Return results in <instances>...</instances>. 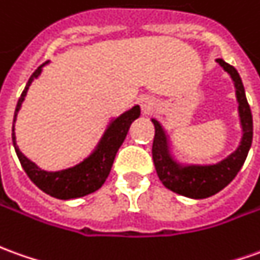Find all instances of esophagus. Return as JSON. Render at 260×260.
<instances>
[{"label": "esophagus", "instance_id": "34e87169", "mask_svg": "<svg viewBox=\"0 0 260 260\" xmlns=\"http://www.w3.org/2000/svg\"><path fill=\"white\" fill-rule=\"evenodd\" d=\"M141 108H142V112H145V114H148V112H151L153 108V101L151 100V98H142L141 100Z\"/></svg>", "mask_w": 260, "mask_h": 260}]
</instances>
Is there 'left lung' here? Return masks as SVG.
<instances>
[{
	"label": "left lung",
	"instance_id": "obj_1",
	"mask_svg": "<svg viewBox=\"0 0 260 260\" xmlns=\"http://www.w3.org/2000/svg\"><path fill=\"white\" fill-rule=\"evenodd\" d=\"M216 61L234 79L236 98L239 102V116H241L243 137L239 148L234 153H231L226 159H223L216 165H209V167L193 165V167L181 168L175 160H172L169 155L167 137L162 126L158 121L152 119L155 125L152 158L160 182L175 193L193 198V199L212 197L234 181L235 176L241 171L242 165L245 164L253 137V119H252V112L245 95V88L242 84L241 77L238 71L223 59L218 58Z\"/></svg>",
	"mask_w": 260,
	"mask_h": 260
}]
</instances>
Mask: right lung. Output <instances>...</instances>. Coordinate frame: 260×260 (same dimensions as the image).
<instances>
[{"label":"right lung","instance_id":"add662e5","mask_svg":"<svg viewBox=\"0 0 260 260\" xmlns=\"http://www.w3.org/2000/svg\"><path fill=\"white\" fill-rule=\"evenodd\" d=\"M45 63L38 67V70H35L29 81L26 82L25 89L22 91L18 102H17L15 114H14V122H15L17 114L21 108V104L25 98L28 88L31 85L34 78H37L41 74L42 67ZM139 115H141V108L137 105V107L129 109L128 112L118 116L115 121H112L111 125L108 126V129L105 131V134L96 146V149L85 160H82L77 167L68 168V169L58 171V172L42 171L34 162H31L26 156L22 155V152L17 146V142H15L14 126H12V142H14L17 156L21 162V167L24 168L28 178L40 189L44 190L45 193H48L51 197L58 198V199H74V198H81L85 197L88 193H92L104 185V182L111 172L116 152H118L119 146L122 145L123 139L129 131L131 123L134 122L137 118H139Z\"/></svg>","mask_w":260,"mask_h":260}]
</instances>
